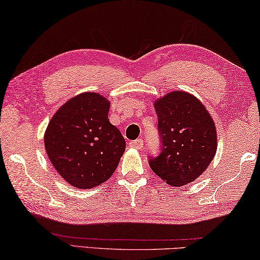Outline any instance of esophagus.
<instances>
[{"label": "esophagus", "instance_id": "1", "mask_svg": "<svg viewBox=\"0 0 260 260\" xmlns=\"http://www.w3.org/2000/svg\"><path fill=\"white\" fill-rule=\"evenodd\" d=\"M130 146L134 147V148H137V150H139V148H142V147L144 146L143 139H136V140H133V142H130Z\"/></svg>", "mask_w": 260, "mask_h": 260}]
</instances>
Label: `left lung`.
I'll return each instance as SVG.
<instances>
[{
	"label": "left lung",
	"mask_w": 260,
	"mask_h": 260,
	"mask_svg": "<svg viewBox=\"0 0 260 260\" xmlns=\"http://www.w3.org/2000/svg\"><path fill=\"white\" fill-rule=\"evenodd\" d=\"M154 107L161 150L148 156V164L169 185H185L202 175L214 158V122L205 106L186 92L168 93Z\"/></svg>",
	"instance_id": "left-lung-1"
}]
</instances>
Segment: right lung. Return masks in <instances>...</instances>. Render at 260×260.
Returning <instances> with one entry per match:
<instances>
[{
    "instance_id": "add662e5",
    "label": "right lung",
    "mask_w": 260,
    "mask_h": 260,
    "mask_svg": "<svg viewBox=\"0 0 260 260\" xmlns=\"http://www.w3.org/2000/svg\"><path fill=\"white\" fill-rule=\"evenodd\" d=\"M109 107L98 93H82L66 102L47 126L50 162L75 188L92 189L107 181L125 150L120 130L108 120Z\"/></svg>"
}]
</instances>
